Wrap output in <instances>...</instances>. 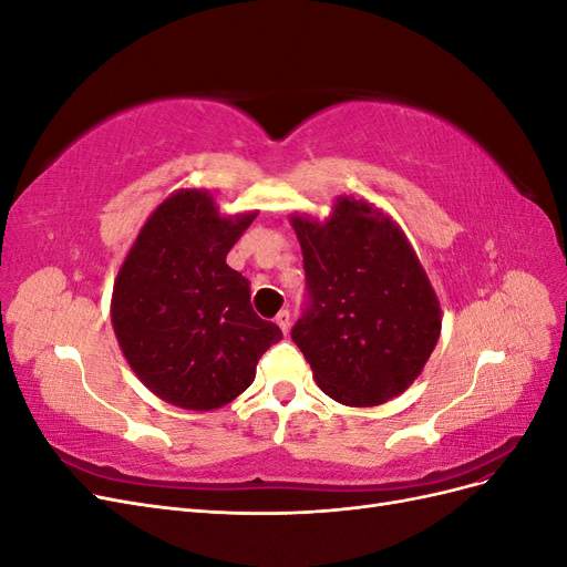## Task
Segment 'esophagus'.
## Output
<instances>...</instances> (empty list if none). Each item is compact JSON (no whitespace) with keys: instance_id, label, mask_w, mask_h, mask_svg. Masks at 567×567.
Returning <instances> with one entry per match:
<instances>
[{"instance_id":"obj_1","label":"esophagus","mask_w":567,"mask_h":567,"mask_svg":"<svg viewBox=\"0 0 567 567\" xmlns=\"http://www.w3.org/2000/svg\"><path fill=\"white\" fill-rule=\"evenodd\" d=\"M277 326H279L284 336L290 331V312H288V310H281V312L277 315Z\"/></svg>"}]
</instances>
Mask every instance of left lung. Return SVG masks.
I'll return each mask as SVG.
<instances>
[{
	"label": "left lung",
	"mask_w": 567,
	"mask_h": 567,
	"mask_svg": "<svg viewBox=\"0 0 567 567\" xmlns=\"http://www.w3.org/2000/svg\"><path fill=\"white\" fill-rule=\"evenodd\" d=\"M310 307L293 342L317 385L348 406H379L414 383L442 331L431 279L388 213L338 196L323 221L290 215Z\"/></svg>",
	"instance_id": "obj_1"
}]
</instances>
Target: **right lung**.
<instances>
[{
    "label": "right lung",
    "mask_w": 567,
    "mask_h": 567,
    "mask_svg": "<svg viewBox=\"0 0 567 567\" xmlns=\"http://www.w3.org/2000/svg\"><path fill=\"white\" fill-rule=\"evenodd\" d=\"M257 210L221 215L205 188H179L148 215L120 265L111 321L132 371L156 398L192 411L236 400L277 323L252 312L227 252Z\"/></svg>",
    "instance_id": "add662e5"
}]
</instances>
